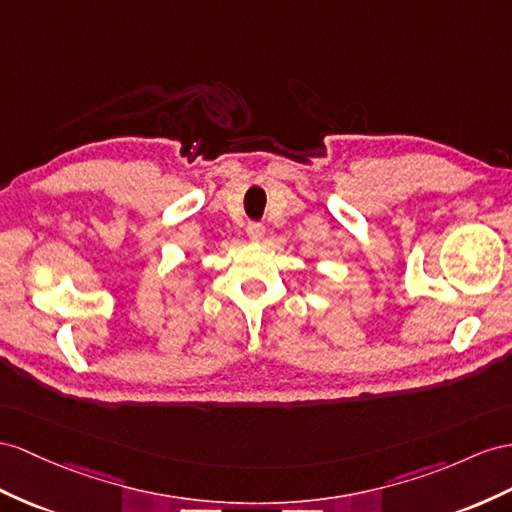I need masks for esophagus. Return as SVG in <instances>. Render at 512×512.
I'll return each instance as SVG.
<instances>
[{
  "label": "esophagus",
  "mask_w": 512,
  "mask_h": 512,
  "mask_svg": "<svg viewBox=\"0 0 512 512\" xmlns=\"http://www.w3.org/2000/svg\"><path fill=\"white\" fill-rule=\"evenodd\" d=\"M246 233H248V238H251L253 242H259L266 235V227L261 225V222H248Z\"/></svg>",
  "instance_id": "esophagus-1"
}]
</instances>
